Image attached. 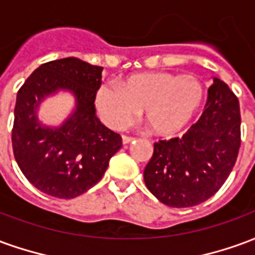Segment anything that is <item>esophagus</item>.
<instances>
[{
  "label": "esophagus",
  "mask_w": 255,
  "mask_h": 255,
  "mask_svg": "<svg viewBox=\"0 0 255 255\" xmlns=\"http://www.w3.org/2000/svg\"><path fill=\"white\" fill-rule=\"evenodd\" d=\"M133 140H135V138H132V136H127V135H123V143H124V144L131 143V142H133Z\"/></svg>",
  "instance_id": "34e87169"
}]
</instances>
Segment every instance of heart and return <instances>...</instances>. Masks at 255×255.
<instances>
[{
	"mask_svg": "<svg viewBox=\"0 0 255 255\" xmlns=\"http://www.w3.org/2000/svg\"><path fill=\"white\" fill-rule=\"evenodd\" d=\"M118 87L104 84L97 93V108L108 126L127 127L143 111L150 133L169 138L191 122L203 98V86L197 76L169 72L132 75Z\"/></svg>",
	"mask_w": 255,
	"mask_h": 255,
	"instance_id": "1",
	"label": "heart"
}]
</instances>
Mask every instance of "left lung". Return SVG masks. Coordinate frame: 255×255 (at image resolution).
Returning <instances> with one entry per match:
<instances>
[{
  "label": "left lung",
  "instance_id": "8db88e82",
  "mask_svg": "<svg viewBox=\"0 0 255 255\" xmlns=\"http://www.w3.org/2000/svg\"><path fill=\"white\" fill-rule=\"evenodd\" d=\"M239 147V101L223 80L213 78L199 120L182 138L154 143L143 172L146 187L172 208L199 205L224 184Z\"/></svg>",
  "mask_w": 255,
  "mask_h": 255
}]
</instances>
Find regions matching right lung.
<instances>
[{"label": "right lung", "mask_w": 255, "mask_h": 255, "mask_svg": "<svg viewBox=\"0 0 255 255\" xmlns=\"http://www.w3.org/2000/svg\"><path fill=\"white\" fill-rule=\"evenodd\" d=\"M102 67L76 57L42 64L17 91L12 146L27 180L52 197H79L100 182L109 160L120 150L122 136L95 115V95L102 83ZM69 91L77 108L60 128L37 120L46 96Z\"/></svg>", "instance_id": "add662e5"}]
</instances>
